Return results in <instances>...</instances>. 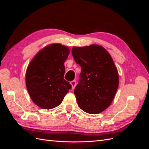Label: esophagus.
Listing matches in <instances>:
<instances>
[{
	"label": "esophagus",
	"mask_w": 149,
	"mask_h": 149,
	"mask_svg": "<svg viewBox=\"0 0 149 149\" xmlns=\"http://www.w3.org/2000/svg\"><path fill=\"white\" fill-rule=\"evenodd\" d=\"M70 84H71V86H72V89H74V88H75V86H76V81H75V80L72 81L70 82Z\"/></svg>",
	"instance_id": "1"
}]
</instances>
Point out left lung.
<instances>
[{
	"instance_id": "obj_1",
	"label": "left lung",
	"mask_w": 149,
	"mask_h": 149,
	"mask_svg": "<svg viewBox=\"0 0 149 149\" xmlns=\"http://www.w3.org/2000/svg\"><path fill=\"white\" fill-rule=\"evenodd\" d=\"M72 55L81 67L74 93L79 107L96 114L110 106L119 86L118 70L106 49L98 45L72 48Z\"/></svg>"
}]
</instances>
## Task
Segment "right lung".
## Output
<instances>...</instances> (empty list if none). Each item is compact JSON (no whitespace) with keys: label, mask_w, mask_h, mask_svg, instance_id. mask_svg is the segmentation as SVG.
<instances>
[{"label":"right lung","mask_w":149,"mask_h":149,"mask_svg":"<svg viewBox=\"0 0 149 149\" xmlns=\"http://www.w3.org/2000/svg\"><path fill=\"white\" fill-rule=\"evenodd\" d=\"M70 49L59 43L41 49L30 63L25 82L29 95L36 105L44 109L59 106L71 85L64 79V63Z\"/></svg>","instance_id":"obj_1"}]
</instances>
